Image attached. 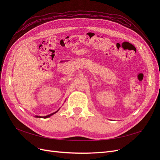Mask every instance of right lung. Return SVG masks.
Wrapping results in <instances>:
<instances>
[{"mask_svg":"<svg viewBox=\"0 0 160 160\" xmlns=\"http://www.w3.org/2000/svg\"><path fill=\"white\" fill-rule=\"evenodd\" d=\"M59 110V109H58L57 111H55V112H54V113H51V114H49V115H46V116H38V115H35V118H49L50 116H51V115H52L53 114H55V113H56Z\"/></svg>","mask_w":160,"mask_h":160,"instance_id":"obj_1","label":"right lung"}]
</instances>
